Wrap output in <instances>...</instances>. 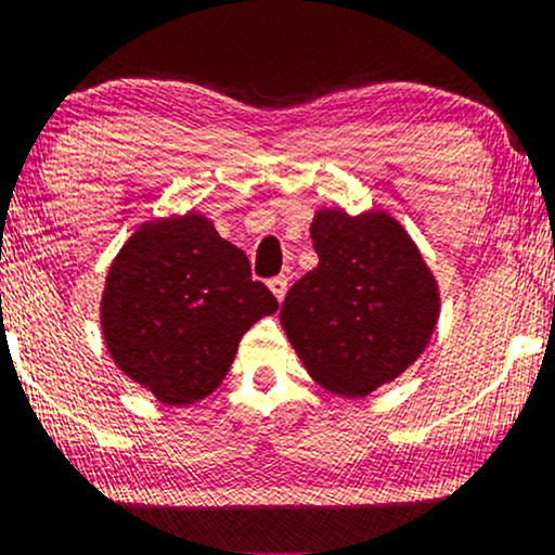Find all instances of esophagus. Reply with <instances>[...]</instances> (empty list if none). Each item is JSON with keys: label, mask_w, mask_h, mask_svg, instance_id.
<instances>
[{"label": "esophagus", "mask_w": 555, "mask_h": 555, "mask_svg": "<svg viewBox=\"0 0 555 555\" xmlns=\"http://www.w3.org/2000/svg\"><path fill=\"white\" fill-rule=\"evenodd\" d=\"M270 291L278 296V301H283L285 294H288V278H285V275L272 278L270 280Z\"/></svg>", "instance_id": "1"}]
</instances>
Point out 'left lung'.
<instances>
[{
  "instance_id": "left-lung-1",
  "label": "left lung",
  "mask_w": 555,
  "mask_h": 555,
  "mask_svg": "<svg viewBox=\"0 0 555 555\" xmlns=\"http://www.w3.org/2000/svg\"><path fill=\"white\" fill-rule=\"evenodd\" d=\"M320 264L291 285L280 307L304 367L344 397H365L426 349L439 314L437 283L391 217L314 214Z\"/></svg>"
}]
</instances>
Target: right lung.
<instances>
[{"mask_svg": "<svg viewBox=\"0 0 555 555\" xmlns=\"http://www.w3.org/2000/svg\"><path fill=\"white\" fill-rule=\"evenodd\" d=\"M278 299L248 256L201 214L142 224L113 261L103 294L108 349L160 402L193 404L228 375L243 333Z\"/></svg>", "mask_w": 555, "mask_h": 555, "instance_id": "right-lung-1", "label": "right lung"}]
</instances>
